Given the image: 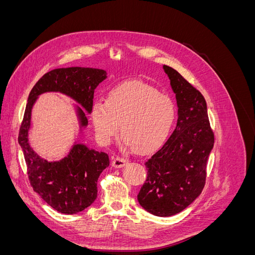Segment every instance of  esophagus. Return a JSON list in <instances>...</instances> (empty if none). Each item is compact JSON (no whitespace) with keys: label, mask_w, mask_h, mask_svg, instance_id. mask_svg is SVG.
Returning <instances> with one entry per match:
<instances>
[{"label":"esophagus","mask_w":255,"mask_h":255,"mask_svg":"<svg viewBox=\"0 0 255 255\" xmlns=\"http://www.w3.org/2000/svg\"><path fill=\"white\" fill-rule=\"evenodd\" d=\"M127 161H128L127 158L117 155V156L113 157V166L115 168H121V167H123V166L127 164Z\"/></svg>","instance_id":"1"}]
</instances>
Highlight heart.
I'll return each mask as SVG.
<instances>
[{"label":"heart","mask_w":255,"mask_h":255,"mask_svg":"<svg viewBox=\"0 0 255 255\" xmlns=\"http://www.w3.org/2000/svg\"><path fill=\"white\" fill-rule=\"evenodd\" d=\"M171 99L141 82L114 87L107 100L92 103L91 119L100 140L107 143L121 132L125 143L139 152L155 150L164 142L174 121Z\"/></svg>","instance_id":"1"}]
</instances>
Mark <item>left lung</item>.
<instances>
[{"mask_svg": "<svg viewBox=\"0 0 255 255\" xmlns=\"http://www.w3.org/2000/svg\"><path fill=\"white\" fill-rule=\"evenodd\" d=\"M177 104L175 129L161 148L145 161L146 179L137 195L146 212L169 217L185 210L201 194L214 133L201 92L164 65Z\"/></svg>", "mask_w": 255, "mask_h": 255, "instance_id": "left-lung-1", "label": "left lung"}]
</instances>
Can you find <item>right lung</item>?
I'll return each mask as SVG.
<instances>
[{"label": "right lung", "instance_id": "right-lung-1", "mask_svg": "<svg viewBox=\"0 0 255 255\" xmlns=\"http://www.w3.org/2000/svg\"><path fill=\"white\" fill-rule=\"evenodd\" d=\"M105 79L106 71L102 69L83 67L54 69L35 84L28 95L18 141L24 154L30 186L59 213L76 214L94 203L98 195V179L104 169L109 167L110 158L106 153L89 149L78 142L66 157L58 161H48L40 157L30 148L27 138L33 105L38 96L54 91L70 97L90 114L95 89ZM76 115L81 129L86 128L87 116L80 106H76Z\"/></svg>", "mask_w": 255, "mask_h": 255}]
</instances>
